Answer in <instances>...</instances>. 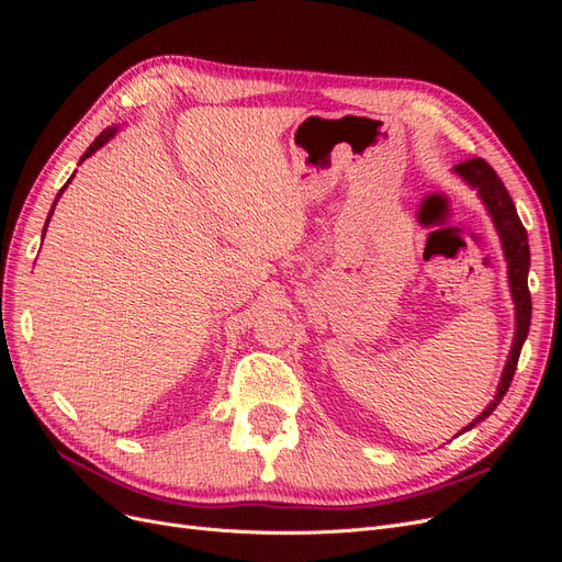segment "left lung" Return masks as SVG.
I'll list each match as a JSON object with an SVG mask.
<instances>
[{
	"label": "left lung",
	"mask_w": 562,
	"mask_h": 562,
	"mask_svg": "<svg viewBox=\"0 0 562 562\" xmlns=\"http://www.w3.org/2000/svg\"><path fill=\"white\" fill-rule=\"evenodd\" d=\"M454 171L462 176L475 192H479V196L483 199L485 209L492 217V223H495V227H497L502 248H504V258H506V269H508V285H512V297L516 304L514 345H512V351H508L497 394L479 417H475L471 424H467V427L457 434V436H462L464 431L473 429L475 424L490 417L492 411H495V407L502 403L508 386H512L514 372H516V366L520 359V349H522V342L527 337V330H530L532 297H530V288H527V271H530V246H527V232L520 223V217L514 206V199L508 196L504 182L497 178L495 171H492V166L479 157L469 159L464 164H457Z\"/></svg>",
	"instance_id": "8db88e82"
}]
</instances>
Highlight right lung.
I'll list each match as a JSON object with an SVG mask.
<instances>
[{
    "instance_id": "right-lung-1",
    "label": "right lung",
    "mask_w": 562,
    "mask_h": 562,
    "mask_svg": "<svg viewBox=\"0 0 562 562\" xmlns=\"http://www.w3.org/2000/svg\"><path fill=\"white\" fill-rule=\"evenodd\" d=\"M114 133H116V126H110V128H105L103 133H100V135H98V138L93 140V145H91V147H89L87 151H83V157H81V161H83V159H89V157L93 155V151H95V149H100V147H103V145H105V143H108V140L112 138V135H114ZM81 161H79V164H81ZM72 178H75V176H72ZM72 178H70V180H72ZM70 180H67V182L63 184V190H60V194L65 192V187H67V184H70ZM60 194L56 196V201L60 199ZM56 201H54V206H56ZM50 215H54V209H50L48 217H50ZM48 217H46V225H48ZM46 225H44V232H46Z\"/></svg>"
}]
</instances>
